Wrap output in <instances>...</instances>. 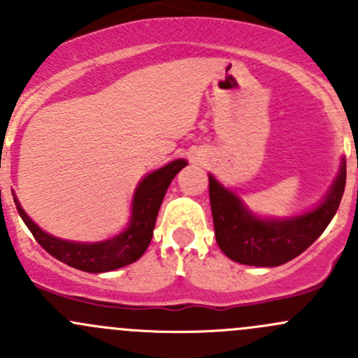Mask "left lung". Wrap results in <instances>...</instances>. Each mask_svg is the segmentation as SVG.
<instances>
[{"instance_id":"obj_1","label":"left lung","mask_w":358,"mask_h":358,"mask_svg":"<svg viewBox=\"0 0 358 358\" xmlns=\"http://www.w3.org/2000/svg\"><path fill=\"white\" fill-rule=\"evenodd\" d=\"M346 183V161L326 199L315 209L294 218H259L237 194L209 175V201L216 243L230 259L251 266H279L301 255L326 230L341 202Z\"/></svg>"}]
</instances>
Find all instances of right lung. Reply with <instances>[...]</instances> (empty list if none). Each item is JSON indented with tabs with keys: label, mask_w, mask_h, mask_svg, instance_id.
<instances>
[{
	"label": "right lung",
	"mask_w": 358,
	"mask_h": 358,
	"mask_svg": "<svg viewBox=\"0 0 358 358\" xmlns=\"http://www.w3.org/2000/svg\"><path fill=\"white\" fill-rule=\"evenodd\" d=\"M185 166V159H176L142 178L133 194L128 229L102 243H72L50 236L29 218L17 197H13V201L20 218L24 220L34 239L53 258L83 272H110L136 262L149 248L166 190L176 173Z\"/></svg>",
	"instance_id": "right-lung-1"
}]
</instances>
